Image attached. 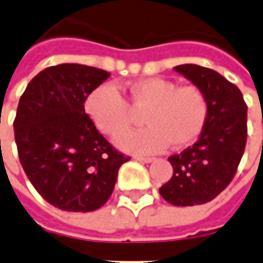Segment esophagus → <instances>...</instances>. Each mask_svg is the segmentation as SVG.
<instances>
[{
    "label": "esophagus",
    "instance_id": "1",
    "mask_svg": "<svg viewBox=\"0 0 263 263\" xmlns=\"http://www.w3.org/2000/svg\"><path fill=\"white\" fill-rule=\"evenodd\" d=\"M134 159L138 160V162H141V163H151V162H154L152 158H142V156H135Z\"/></svg>",
    "mask_w": 263,
    "mask_h": 263
}]
</instances>
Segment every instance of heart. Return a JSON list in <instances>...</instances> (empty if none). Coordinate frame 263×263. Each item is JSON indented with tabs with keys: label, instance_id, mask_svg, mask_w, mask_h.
<instances>
[{
	"label": "heart",
	"instance_id": "obj_1",
	"mask_svg": "<svg viewBox=\"0 0 263 263\" xmlns=\"http://www.w3.org/2000/svg\"><path fill=\"white\" fill-rule=\"evenodd\" d=\"M132 108L143 114L142 129L121 134L117 146L131 154H156L171 143L183 148L201 134L209 114L204 92L196 86H180L163 77H148L129 86ZM86 111L98 129L117 135L134 121V111L111 84L94 88L86 98Z\"/></svg>",
	"mask_w": 263,
	"mask_h": 263
}]
</instances>
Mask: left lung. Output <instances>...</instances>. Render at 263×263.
Returning a JSON list of instances; mask_svg holds the SVG:
<instances>
[{"label": "left lung", "instance_id": "1", "mask_svg": "<svg viewBox=\"0 0 263 263\" xmlns=\"http://www.w3.org/2000/svg\"><path fill=\"white\" fill-rule=\"evenodd\" d=\"M175 71L198 87L207 98L209 114L197 142L173 155V176L159 193L173 205L211 201L230 184L247 143V104L239 88L215 70L180 65Z\"/></svg>", "mask_w": 263, "mask_h": 263}]
</instances>
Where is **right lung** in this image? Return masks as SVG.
<instances>
[{
	"mask_svg": "<svg viewBox=\"0 0 263 263\" xmlns=\"http://www.w3.org/2000/svg\"><path fill=\"white\" fill-rule=\"evenodd\" d=\"M105 70L63 63L37 73L14 121L21 165L33 187L63 211L88 213L107 203L121 165L129 160L98 132L84 111Z\"/></svg>",
	"mask_w": 263,
	"mask_h": 263,
	"instance_id": "obj_1",
	"label": "right lung"
}]
</instances>
